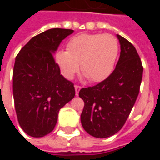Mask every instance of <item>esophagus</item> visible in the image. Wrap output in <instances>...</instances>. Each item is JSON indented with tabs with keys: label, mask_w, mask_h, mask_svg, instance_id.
I'll return each instance as SVG.
<instances>
[{
	"label": "esophagus",
	"mask_w": 160,
	"mask_h": 160,
	"mask_svg": "<svg viewBox=\"0 0 160 160\" xmlns=\"http://www.w3.org/2000/svg\"><path fill=\"white\" fill-rule=\"evenodd\" d=\"M74 89H75V94H76V96H78L79 95V92L81 89V87L80 86H74Z\"/></svg>",
	"instance_id": "esophagus-1"
}]
</instances>
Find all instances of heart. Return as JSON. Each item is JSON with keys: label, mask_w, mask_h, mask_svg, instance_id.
<instances>
[{"label": "heart", "mask_w": 160, "mask_h": 160, "mask_svg": "<svg viewBox=\"0 0 160 160\" xmlns=\"http://www.w3.org/2000/svg\"><path fill=\"white\" fill-rule=\"evenodd\" d=\"M67 48L56 54V62L63 76L72 79L80 63L84 76L100 82L114 69L119 46L111 34H80L69 40Z\"/></svg>", "instance_id": "1"}]
</instances>
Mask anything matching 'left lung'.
Instances as JSON below:
<instances>
[{
	"instance_id": "obj_1",
	"label": "left lung",
	"mask_w": 160,
	"mask_h": 160,
	"mask_svg": "<svg viewBox=\"0 0 160 160\" xmlns=\"http://www.w3.org/2000/svg\"><path fill=\"white\" fill-rule=\"evenodd\" d=\"M121 52L116 68L96 86L82 88L85 106L80 116L84 129L92 136L107 138L122 128L140 92L143 68L134 45L117 35Z\"/></svg>"
}]
</instances>
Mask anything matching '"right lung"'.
<instances>
[{
	"label": "right lung",
	"mask_w": 160,
	"mask_h": 160,
	"mask_svg": "<svg viewBox=\"0 0 160 160\" xmlns=\"http://www.w3.org/2000/svg\"><path fill=\"white\" fill-rule=\"evenodd\" d=\"M73 30H47L33 37L16 56L12 92L20 127L32 137L54 129L62 108L74 98L73 84L61 74L54 54Z\"/></svg>",
	"instance_id": "obj_1"
}]
</instances>
